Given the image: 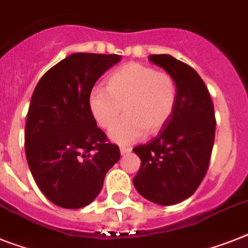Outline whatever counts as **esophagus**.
Here are the masks:
<instances>
[{
	"label": "esophagus",
	"mask_w": 248,
	"mask_h": 248,
	"mask_svg": "<svg viewBox=\"0 0 248 248\" xmlns=\"http://www.w3.org/2000/svg\"><path fill=\"white\" fill-rule=\"evenodd\" d=\"M131 147H126V146H122L120 147V153L121 155H126V154H130L131 153Z\"/></svg>",
	"instance_id": "obj_1"
}]
</instances>
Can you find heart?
<instances>
[{
  "label": "heart",
  "instance_id": "heart-1",
  "mask_svg": "<svg viewBox=\"0 0 248 248\" xmlns=\"http://www.w3.org/2000/svg\"><path fill=\"white\" fill-rule=\"evenodd\" d=\"M176 83L169 73L140 63H128L106 80V91L89 95V109L102 128L124 117L109 131L114 142L127 145L147 135L157 134L169 122L176 105Z\"/></svg>",
  "mask_w": 248,
  "mask_h": 248
}]
</instances>
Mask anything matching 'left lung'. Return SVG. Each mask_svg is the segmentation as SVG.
Segmentation results:
<instances>
[{
	"label": "left lung",
	"instance_id": "obj_1",
	"mask_svg": "<svg viewBox=\"0 0 248 248\" xmlns=\"http://www.w3.org/2000/svg\"><path fill=\"white\" fill-rule=\"evenodd\" d=\"M149 60L174 78L178 95L165 127L134 149L141 168L132 182L147 201L172 205L189 198L207 174L216 134L214 106L191 66L168 54L150 55Z\"/></svg>",
	"mask_w": 248,
	"mask_h": 248
}]
</instances>
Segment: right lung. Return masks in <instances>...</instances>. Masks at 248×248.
I'll return each instance as SVG.
<instances>
[{
    "instance_id": "obj_1",
    "label": "right lung",
    "mask_w": 248,
    "mask_h": 248,
    "mask_svg": "<svg viewBox=\"0 0 248 248\" xmlns=\"http://www.w3.org/2000/svg\"><path fill=\"white\" fill-rule=\"evenodd\" d=\"M121 60L111 54L76 53L37 83L28 112L25 150L43 194L58 207L78 209L101 193L120 149L107 140L89 109L99 77Z\"/></svg>"
}]
</instances>
